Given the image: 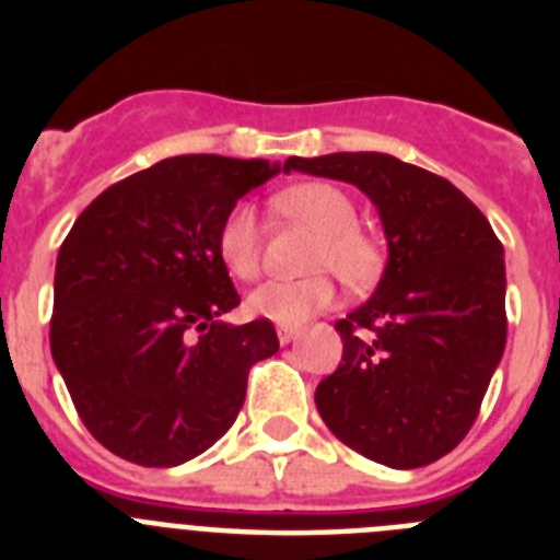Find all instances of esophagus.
<instances>
[{"mask_svg":"<svg viewBox=\"0 0 560 560\" xmlns=\"http://www.w3.org/2000/svg\"><path fill=\"white\" fill-rule=\"evenodd\" d=\"M296 336H300V328H289V325H280V328H277V339H280V345H289V341H294Z\"/></svg>","mask_w":560,"mask_h":560,"instance_id":"obj_1","label":"esophagus"}]
</instances>
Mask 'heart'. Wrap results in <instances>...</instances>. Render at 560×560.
I'll return each mask as SVG.
<instances>
[{"label": "heart", "mask_w": 560, "mask_h": 560, "mask_svg": "<svg viewBox=\"0 0 560 560\" xmlns=\"http://www.w3.org/2000/svg\"><path fill=\"white\" fill-rule=\"evenodd\" d=\"M280 215L316 232L311 244V269H330L350 289L373 283L381 269V246L355 224V201L328 182H305L271 199ZM215 252L237 280H255L264 266V230L255 207L237 201L226 210L215 232ZM334 280L323 271L303 280H269L246 300L252 316L277 325H300L334 303Z\"/></svg>", "instance_id": "obj_1"}]
</instances>
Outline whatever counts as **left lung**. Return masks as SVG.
Instances as JSON below:
<instances>
[{
  "label": "left lung",
  "mask_w": 560,
  "mask_h": 560,
  "mask_svg": "<svg viewBox=\"0 0 560 560\" xmlns=\"http://www.w3.org/2000/svg\"><path fill=\"white\" fill-rule=\"evenodd\" d=\"M283 171L368 192L389 244L375 294L336 323L341 361L314 395L325 427L389 468L434 463L474 427L504 353L499 237L452 182L389 153L291 156Z\"/></svg>",
  "instance_id": "1"
}]
</instances>
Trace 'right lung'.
Here are the masks:
<instances>
[{"label": "right lung", "instance_id": "1", "mask_svg": "<svg viewBox=\"0 0 560 560\" xmlns=\"http://www.w3.org/2000/svg\"><path fill=\"white\" fill-rule=\"evenodd\" d=\"M280 171L187 153L103 190L63 237L49 350L92 438L145 468L192 459L244 407L275 325L221 323L241 305L215 252L221 219Z\"/></svg>", "mask_w": 560, "mask_h": 560}]
</instances>
